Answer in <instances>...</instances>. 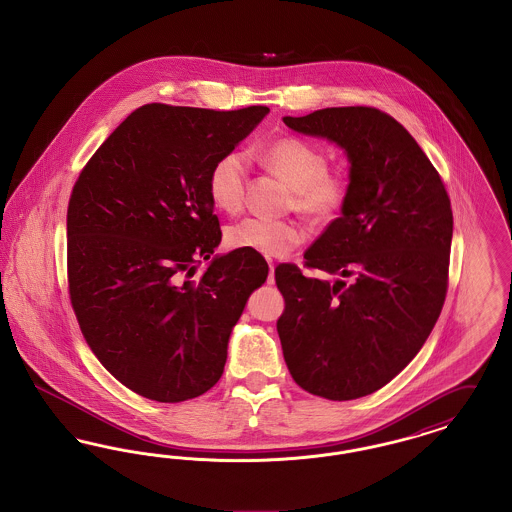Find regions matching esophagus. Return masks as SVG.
<instances>
[{
	"mask_svg": "<svg viewBox=\"0 0 512 512\" xmlns=\"http://www.w3.org/2000/svg\"><path fill=\"white\" fill-rule=\"evenodd\" d=\"M268 284H274V265H272V261H268Z\"/></svg>",
	"mask_w": 512,
	"mask_h": 512,
	"instance_id": "obj_1",
	"label": "esophagus"
}]
</instances>
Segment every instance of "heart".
Returning a JSON list of instances; mask_svg holds the SVG:
<instances>
[{"label":"heart","instance_id":"heart-1","mask_svg":"<svg viewBox=\"0 0 512 512\" xmlns=\"http://www.w3.org/2000/svg\"><path fill=\"white\" fill-rule=\"evenodd\" d=\"M268 171L280 176L293 190L292 207L315 224H328L340 217L351 195V178L328 169V157L317 146L286 136L268 144L261 155ZM247 186V161L240 151H226L207 172V194L224 213L242 209ZM230 249L263 257H282L303 242V230L292 220H238L224 232Z\"/></svg>","mask_w":512,"mask_h":512}]
</instances>
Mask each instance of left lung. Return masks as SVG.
<instances>
[{
    "label": "left lung",
    "mask_w": 512,
    "mask_h": 512,
    "mask_svg": "<svg viewBox=\"0 0 512 512\" xmlns=\"http://www.w3.org/2000/svg\"><path fill=\"white\" fill-rule=\"evenodd\" d=\"M301 134L345 149L351 195L305 251L311 278L274 268L284 295L276 328L297 386L349 401L374 393L414 359L438 320L453 211L443 180L403 124L374 107H328L284 117Z\"/></svg>",
    "instance_id": "8db88e82"
}]
</instances>
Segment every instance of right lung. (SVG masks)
<instances>
[{"mask_svg": "<svg viewBox=\"0 0 512 512\" xmlns=\"http://www.w3.org/2000/svg\"><path fill=\"white\" fill-rule=\"evenodd\" d=\"M265 105L213 111L147 103L98 147L67 211L69 297L99 363L128 390L180 403L222 376L232 326L267 261L213 257L219 217L207 172L267 115Z\"/></svg>", "mask_w": 512, "mask_h": 512, "instance_id": "1", "label": "right lung"}]
</instances>
